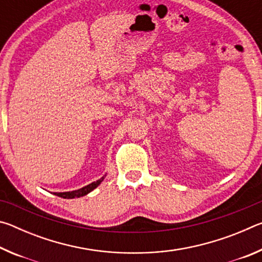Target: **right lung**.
<instances>
[{
  "mask_svg": "<svg viewBox=\"0 0 262 262\" xmlns=\"http://www.w3.org/2000/svg\"><path fill=\"white\" fill-rule=\"evenodd\" d=\"M106 177V174L104 177H101L100 179H98L97 181H94V183L89 184L86 186H84V187L79 188V189H76V190H72V192H62V193H53L57 195V196H61L63 199H75V198H81V196H84V195L89 194L90 192H92L95 188L98 187V186L100 185L101 181L104 180V178Z\"/></svg>",
  "mask_w": 262,
  "mask_h": 262,
  "instance_id": "obj_1",
  "label": "right lung"
}]
</instances>
